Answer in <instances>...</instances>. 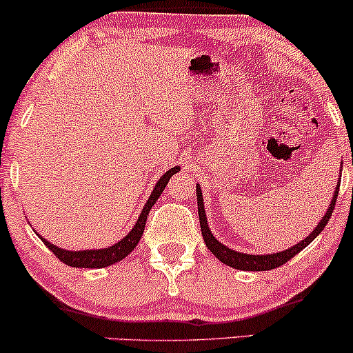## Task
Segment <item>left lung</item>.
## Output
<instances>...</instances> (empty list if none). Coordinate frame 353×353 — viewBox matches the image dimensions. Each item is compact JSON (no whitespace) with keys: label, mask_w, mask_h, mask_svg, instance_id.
<instances>
[{"label":"left lung","mask_w":353,"mask_h":353,"mask_svg":"<svg viewBox=\"0 0 353 353\" xmlns=\"http://www.w3.org/2000/svg\"><path fill=\"white\" fill-rule=\"evenodd\" d=\"M340 172H342V169H340ZM339 179H340V177H339ZM339 188H340V184L335 185L334 197H332V201H330V204H329V209H327V212L323 214V217L320 219L319 224L315 225V229L312 230V232L305 239H303V241L299 242V244L289 247V249H285V250H281V252H272V254H244V252H239V250L230 249V247H228L225 244H222V242H219L217 239L214 237L212 230L209 229L208 217H205L204 199H202L201 185L196 184L197 210H199V221H201L202 237H204L205 245H208V249L210 250V252L216 255V257L222 262V264L232 267V269H237V270H252V272H257V270L275 269V267L285 264V262L290 261V259H292L294 255H297L299 252H301V250L305 249V247L309 245L310 242L314 241V239L317 237L323 229H325L327 222H329L332 212H334V209H335V201H337Z\"/></svg>","instance_id":"1"}]
</instances>
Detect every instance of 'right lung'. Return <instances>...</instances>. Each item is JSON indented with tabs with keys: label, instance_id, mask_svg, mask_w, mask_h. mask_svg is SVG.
<instances>
[{
	"label": "right lung",
	"instance_id": "obj_1",
	"mask_svg": "<svg viewBox=\"0 0 353 353\" xmlns=\"http://www.w3.org/2000/svg\"><path fill=\"white\" fill-rule=\"evenodd\" d=\"M179 169H181L179 165H176V168H171L168 172H164L163 176H161V179L156 182V185H154V189H152L151 196H149L148 202H145L143 210H141L134 228L129 230L128 236L121 239V241H117L116 244L104 247V249L66 250V249H61V247H58V245H54L50 241H46V239L39 236V234L38 236L44 242V245H46L48 249H50L51 252L54 254L61 262H64L66 265L78 267V269H103V267H109V265L116 264V262H121L124 257H128V255L134 250L137 242L141 241L149 210H151L154 204H156V201L159 199V196L163 194V190L165 189V185H168L169 179H171L174 174L179 172Z\"/></svg>",
	"mask_w": 353,
	"mask_h": 353
}]
</instances>
